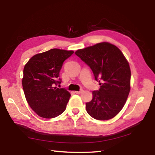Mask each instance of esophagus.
<instances>
[{
  "mask_svg": "<svg viewBox=\"0 0 155 155\" xmlns=\"http://www.w3.org/2000/svg\"><path fill=\"white\" fill-rule=\"evenodd\" d=\"M83 92V89H81V90H80V91H75V93H77V94H81V93H82Z\"/></svg>",
  "mask_w": 155,
  "mask_h": 155,
  "instance_id": "1",
  "label": "esophagus"
}]
</instances>
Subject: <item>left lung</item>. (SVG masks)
I'll use <instances>...</instances> for the list:
<instances>
[{
    "label": "left lung",
    "mask_w": 155,
    "mask_h": 155,
    "mask_svg": "<svg viewBox=\"0 0 155 155\" xmlns=\"http://www.w3.org/2000/svg\"><path fill=\"white\" fill-rule=\"evenodd\" d=\"M93 71L100 88L93 92L86 103L88 114L94 119H111L119 113L130 92V69L127 59L116 46L101 42L75 52Z\"/></svg>",
    "instance_id": "obj_1"
}]
</instances>
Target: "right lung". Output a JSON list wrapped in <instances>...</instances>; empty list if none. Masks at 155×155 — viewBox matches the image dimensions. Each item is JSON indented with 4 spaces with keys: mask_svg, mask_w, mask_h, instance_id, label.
I'll return each mask as SVG.
<instances>
[{
    "mask_svg": "<svg viewBox=\"0 0 155 155\" xmlns=\"http://www.w3.org/2000/svg\"><path fill=\"white\" fill-rule=\"evenodd\" d=\"M72 51L51 49L33 56L23 71L22 87L29 106L38 116L52 118L65 110L71 94L58 88L62 80L59 72Z\"/></svg>",
    "mask_w": 155,
    "mask_h": 155,
    "instance_id": "obj_1",
    "label": "right lung"
}]
</instances>
